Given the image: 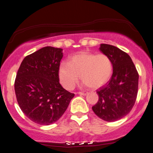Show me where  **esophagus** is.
Masks as SVG:
<instances>
[{
  "instance_id": "obj_1",
  "label": "esophagus",
  "mask_w": 153,
  "mask_h": 153,
  "mask_svg": "<svg viewBox=\"0 0 153 153\" xmlns=\"http://www.w3.org/2000/svg\"><path fill=\"white\" fill-rule=\"evenodd\" d=\"M88 92L86 91H80V92H78V94L79 95H82V96H85V95H87Z\"/></svg>"
}]
</instances>
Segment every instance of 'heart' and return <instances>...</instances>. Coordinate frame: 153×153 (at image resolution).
Listing matches in <instances>:
<instances>
[{"instance_id":"b5f03b06","label":"heart","mask_w":153,"mask_h":153,"mask_svg":"<svg viewBox=\"0 0 153 153\" xmlns=\"http://www.w3.org/2000/svg\"><path fill=\"white\" fill-rule=\"evenodd\" d=\"M112 72L113 65L106 54L80 52L73 55L69 63H61L59 77L62 85L68 90L75 87L80 75L85 85L97 88L109 80Z\"/></svg>"}]
</instances>
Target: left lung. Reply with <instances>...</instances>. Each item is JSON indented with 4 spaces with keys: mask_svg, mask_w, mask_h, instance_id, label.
Segmentation results:
<instances>
[{
    "mask_svg": "<svg viewBox=\"0 0 153 153\" xmlns=\"http://www.w3.org/2000/svg\"><path fill=\"white\" fill-rule=\"evenodd\" d=\"M99 50L113 65V74L106 85L97 91L99 101L92 109L99 118L115 122L127 116L134 106L139 75L129 55L118 47L101 44Z\"/></svg>",
    "mask_w": 153,
    "mask_h": 153,
    "instance_id": "obj_1",
    "label": "left lung"
}]
</instances>
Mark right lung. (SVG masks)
<instances>
[{
	"label": "right lung",
	"instance_id": "obj_1",
	"mask_svg": "<svg viewBox=\"0 0 153 153\" xmlns=\"http://www.w3.org/2000/svg\"><path fill=\"white\" fill-rule=\"evenodd\" d=\"M62 49L45 47L23 59L15 80L19 106L30 120L41 125L57 122L75 94L59 83Z\"/></svg>",
	"mask_w": 153,
	"mask_h": 153
}]
</instances>
